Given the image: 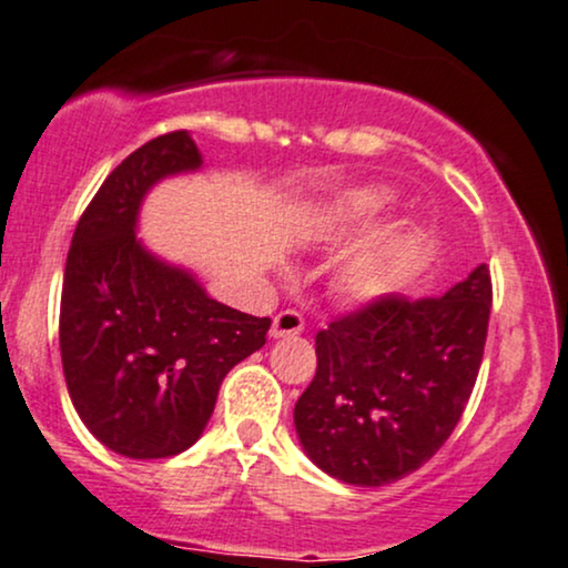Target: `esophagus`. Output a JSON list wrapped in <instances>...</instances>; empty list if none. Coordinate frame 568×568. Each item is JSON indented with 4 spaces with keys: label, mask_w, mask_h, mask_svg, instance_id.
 <instances>
[{
    "label": "esophagus",
    "mask_w": 568,
    "mask_h": 568,
    "mask_svg": "<svg viewBox=\"0 0 568 568\" xmlns=\"http://www.w3.org/2000/svg\"><path fill=\"white\" fill-rule=\"evenodd\" d=\"M303 329H305V322L297 311H282V313H276V318H273L271 335L273 337H292V335H300Z\"/></svg>",
    "instance_id": "34e87169"
}]
</instances>
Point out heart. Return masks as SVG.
Listing matches in <instances>:
<instances>
[{
	"label": "heart",
	"mask_w": 568,
	"mask_h": 568,
	"mask_svg": "<svg viewBox=\"0 0 568 568\" xmlns=\"http://www.w3.org/2000/svg\"><path fill=\"white\" fill-rule=\"evenodd\" d=\"M396 196L390 189L383 185H356V189L339 191L326 202L313 204L305 212V225L311 231H345L356 225L377 220L390 210ZM396 278V252L393 250H375L366 255L351 260L339 271V284L351 297L372 300L383 295Z\"/></svg>",
	"instance_id": "1"
}]
</instances>
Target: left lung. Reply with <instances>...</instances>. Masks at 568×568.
I'll use <instances>...</instances> for the list:
<instances>
[{
    "label": "left lung",
    "instance_id": "left-lung-1",
    "mask_svg": "<svg viewBox=\"0 0 568 568\" xmlns=\"http://www.w3.org/2000/svg\"><path fill=\"white\" fill-rule=\"evenodd\" d=\"M491 311L481 263L442 297L385 295L316 335V377L295 404L305 455L353 486H385L442 449L463 417Z\"/></svg>",
    "mask_w": 568,
    "mask_h": 568
}]
</instances>
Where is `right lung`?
<instances>
[{
    "label": "right lung",
    "instance_id": "right-lung-1",
    "mask_svg": "<svg viewBox=\"0 0 568 568\" xmlns=\"http://www.w3.org/2000/svg\"><path fill=\"white\" fill-rule=\"evenodd\" d=\"M196 170L202 153L185 130L140 145L100 185L65 260L60 358L71 404L100 444L132 459L196 444L220 383L271 326L212 300L138 239L145 193Z\"/></svg>",
    "mask_w": 568,
    "mask_h": 568
}]
</instances>
